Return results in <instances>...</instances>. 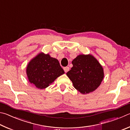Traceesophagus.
Here are the masks:
<instances>
[{"label":"esophagus","mask_w":130,"mask_h":130,"mask_svg":"<svg viewBox=\"0 0 130 130\" xmlns=\"http://www.w3.org/2000/svg\"><path fill=\"white\" fill-rule=\"evenodd\" d=\"M63 70H64L65 73H67V72L69 70V68L68 67H65V68H63Z\"/></svg>","instance_id":"obj_1"}]
</instances>
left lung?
<instances>
[{
    "label": "left lung",
    "mask_w": 130,
    "mask_h": 130,
    "mask_svg": "<svg viewBox=\"0 0 130 130\" xmlns=\"http://www.w3.org/2000/svg\"><path fill=\"white\" fill-rule=\"evenodd\" d=\"M72 63L73 67L67 75L72 81L74 88L82 94H87L99 87L104 78V71L93 56L79 55Z\"/></svg>",
    "instance_id": "1"
}]
</instances>
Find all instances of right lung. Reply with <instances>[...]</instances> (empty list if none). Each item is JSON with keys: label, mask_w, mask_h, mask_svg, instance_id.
Instances as JSON below:
<instances>
[{"label": "right lung", "mask_w": 130, "mask_h": 130, "mask_svg": "<svg viewBox=\"0 0 130 130\" xmlns=\"http://www.w3.org/2000/svg\"><path fill=\"white\" fill-rule=\"evenodd\" d=\"M26 73L31 84L37 88L45 89L65 72L56 58L40 53L28 63Z\"/></svg>", "instance_id": "add662e5"}]
</instances>
